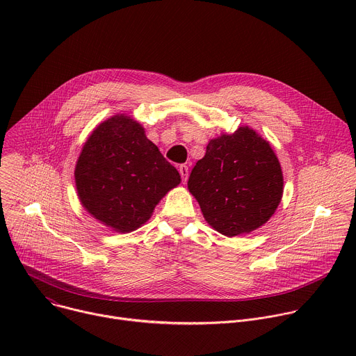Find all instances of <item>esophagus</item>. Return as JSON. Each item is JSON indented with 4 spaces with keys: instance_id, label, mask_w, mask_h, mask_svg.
<instances>
[{
    "instance_id": "obj_1",
    "label": "esophagus",
    "mask_w": 356,
    "mask_h": 356,
    "mask_svg": "<svg viewBox=\"0 0 356 356\" xmlns=\"http://www.w3.org/2000/svg\"><path fill=\"white\" fill-rule=\"evenodd\" d=\"M179 172H180L181 180L186 183V181H187V179H188V166H186V165H181V166L179 168Z\"/></svg>"
}]
</instances>
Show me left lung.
<instances>
[{"label":"left lung","instance_id":"left-lung-1","mask_svg":"<svg viewBox=\"0 0 356 356\" xmlns=\"http://www.w3.org/2000/svg\"><path fill=\"white\" fill-rule=\"evenodd\" d=\"M188 191L204 220L225 236L266 224L283 195V172L270 143L249 127L213 138L191 170Z\"/></svg>","mask_w":356,"mask_h":356}]
</instances>
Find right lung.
Wrapping results in <instances>:
<instances>
[{"label":"right lung","instance_id":"add662e5","mask_svg":"<svg viewBox=\"0 0 356 356\" xmlns=\"http://www.w3.org/2000/svg\"><path fill=\"white\" fill-rule=\"evenodd\" d=\"M77 195L84 210L115 232L142 227L159 201L181 179L127 114L98 124L87 138L74 169Z\"/></svg>","mask_w":356,"mask_h":356}]
</instances>
